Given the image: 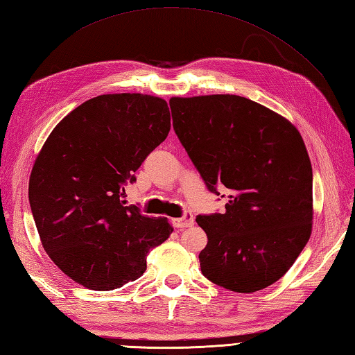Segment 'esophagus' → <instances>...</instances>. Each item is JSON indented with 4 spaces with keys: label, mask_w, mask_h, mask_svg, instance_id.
I'll list each match as a JSON object with an SVG mask.
<instances>
[{
    "label": "esophagus",
    "mask_w": 355,
    "mask_h": 355,
    "mask_svg": "<svg viewBox=\"0 0 355 355\" xmlns=\"http://www.w3.org/2000/svg\"><path fill=\"white\" fill-rule=\"evenodd\" d=\"M173 225L178 229H184V227H191L193 224V215L191 212H186L182 218H177V220L172 221Z\"/></svg>",
    "instance_id": "1"
}]
</instances>
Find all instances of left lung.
Listing matches in <instances>:
<instances>
[{"label":"left lung","mask_w":355,"mask_h":355,"mask_svg":"<svg viewBox=\"0 0 355 355\" xmlns=\"http://www.w3.org/2000/svg\"><path fill=\"white\" fill-rule=\"evenodd\" d=\"M169 105L207 189H229L224 214L197 216L209 239L198 256L201 273L230 291L267 288L311 235L313 169L302 135L277 112L235 94L172 97Z\"/></svg>","instance_id":"obj_1"}]
</instances>
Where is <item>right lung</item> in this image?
<instances>
[{
    "label": "right lung",
    "mask_w": 355,
    "mask_h": 355,
    "mask_svg": "<svg viewBox=\"0 0 355 355\" xmlns=\"http://www.w3.org/2000/svg\"><path fill=\"white\" fill-rule=\"evenodd\" d=\"M169 130L160 97L102 94L74 108L45 140L28 201L44 250L74 282L110 291L135 281L150 248L173 232L168 218H149L123 200Z\"/></svg>",
    "instance_id": "right-lung-1"
}]
</instances>
